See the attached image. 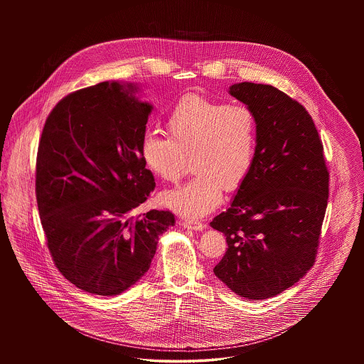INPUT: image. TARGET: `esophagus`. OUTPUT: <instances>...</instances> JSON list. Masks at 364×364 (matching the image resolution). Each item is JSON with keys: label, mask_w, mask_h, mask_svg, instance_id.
<instances>
[{"label": "esophagus", "mask_w": 364, "mask_h": 364, "mask_svg": "<svg viewBox=\"0 0 364 364\" xmlns=\"http://www.w3.org/2000/svg\"><path fill=\"white\" fill-rule=\"evenodd\" d=\"M180 224L187 229H192V230H202L205 226L202 223H198V221H192V220H187V218H183L180 220Z\"/></svg>", "instance_id": "esophagus-1"}]
</instances>
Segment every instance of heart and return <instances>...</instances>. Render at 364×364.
<instances>
[{
    "mask_svg": "<svg viewBox=\"0 0 364 364\" xmlns=\"http://www.w3.org/2000/svg\"><path fill=\"white\" fill-rule=\"evenodd\" d=\"M169 138L147 132L140 144L144 165L166 183H177L192 159L190 183L162 193L176 213L199 218L237 191L252 169L258 127L252 110L199 95L184 97L166 119Z\"/></svg>",
    "mask_w": 364,
    "mask_h": 364,
    "instance_id": "b5f03b06",
    "label": "heart"
}]
</instances>
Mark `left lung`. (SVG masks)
I'll return each mask as SVG.
<instances>
[{
  "mask_svg": "<svg viewBox=\"0 0 364 364\" xmlns=\"http://www.w3.org/2000/svg\"><path fill=\"white\" fill-rule=\"evenodd\" d=\"M250 107L258 139L252 169L226 211L210 223L228 250L214 274L248 300L273 297L315 262L329 198L323 146L303 105L269 85L229 87Z\"/></svg>",
  "mask_w": 364,
  "mask_h": 364,
  "instance_id": "obj_1",
  "label": "left lung"
}]
</instances>
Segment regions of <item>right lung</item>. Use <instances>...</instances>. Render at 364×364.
<instances>
[{
	"instance_id": "add662e5",
	"label": "right lung",
	"mask_w": 364,
	"mask_h": 364,
	"mask_svg": "<svg viewBox=\"0 0 364 364\" xmlns=\"http://www.w3.org/2000/svg\"><path fill=\"white\" fill-rule=\"evenodd\" d=\"M138 87L102 82L54 106L36 156L35 192L60 273L88 294L114 296L150 269L171 211L131 213L154 190L140 144L153 106Z\"/></svg>"
}]
</instances>
